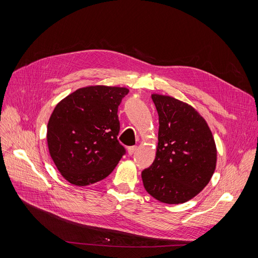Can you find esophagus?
I'll return each instance as SVG.
<instances>
[{
	"label": "esophagus",
	"mask_w": 258,
	"mask_h": 258,
	"mask_svg": "<svg viewBox=\"0 0 258 258\" xmlns=\"http://www.w3.org/2000/svg\"><path fill=\"white\" fill-rule=\"evenodd\" d=\"M138 150V146H131V147H128V153L129 155H132L134 152H136Z\"/></svg>",
	"instance_id": "1"
}]
</instances>
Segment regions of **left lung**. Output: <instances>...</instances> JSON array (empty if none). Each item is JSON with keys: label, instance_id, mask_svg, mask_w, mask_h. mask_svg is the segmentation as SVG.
<instances>
[{"label": "left lung", "instance_id": "8db88e82", "mask_svg": "<svg viewBox=\"0 0 258 258\" xmlns=\"http://www.w3.org/2000/svg\"><path fill=\"white\" fill-rule=\"evenodd\" d=\"M158 113V144L152 165L143 170L146 191L165 204L186 203L210 181L216 147L206 120L190 105L152 94Z\"/></svg>", "mask_w": 258, "mask_h": 258}]
</instances>
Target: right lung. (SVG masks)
Listing matches in <instances>:
<instances>
[{"label": "right lung", "instance_id": "1", "mask_svg": "<svg viewBox=\"0 0 258 258\" xmlns=\"http://www.w3.org/2000/svg\"><path fill=\"white\" fill-rule=\"evenodd\" d=\"M129 90L90 86L54 108L47 127L49 153L65 179L76 186L100 181L126 153L117 141V109Z\"/></svg>", "mask_w": 258, "mask_h": 258}]
</instances>
